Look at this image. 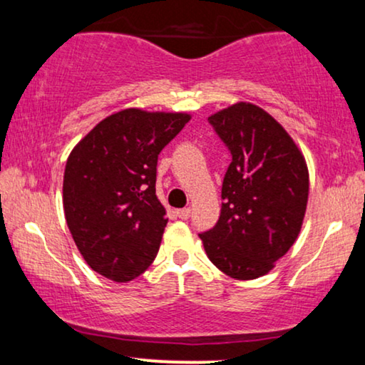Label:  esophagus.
Listing matches in <instances>:
<instances>
[{"label":"esophagus","mask_w":365,"mask_h":365,"mask_svg":"<svg viewBox=\"0 0 365 365\" xmlns=\"http://www.w3.org/2000/svg\"><path fill=\"white\" fill-rule=\"evenodd\" d=\"M176 214H178L179 219H182V221H186V219H189V216H191V209H189V207L178 209Z\"/></svg>","instance_id":"obj_1"}]
</instances>
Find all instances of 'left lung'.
I'll return each instance as SVG.
<instances>
[{
  "mask_svg": "<svg viewBox=\"0 0 365 365\" xmlns=\"http://www.w3.org/2000/svg\"><path fill=\"white\" fill-rule=\"evenodd\" d=\"M209 123L231 151L216 226L199 234L219 271L239 281L274 267L301 232L309 197L306 159L262 108L236 103Z\"/></svg>",
  "mask_w": 365,
  "mask_h": 365,
  "instance_id": "8db88e82",
  "label": "left lung"
}]
</instances>
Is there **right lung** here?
Segmentation results:
<instances>
[{"label": "right lung", "mask_w": 365, "mask_h": 365, "mask_svg": "<svg viewBox=\"0 0 365 365\" xmlns=\"http://www.w3.org/2000/svg\"><path fill=\"white\" fill-rule=\"evenodd\" d=\"M191 116L123 109L98 123L69 154L64 169V216L88 266L114 282L151 266L166 227L156 196L163 148Z\"/></svg>", "instance_id": "add662e5"}]
</instances>
